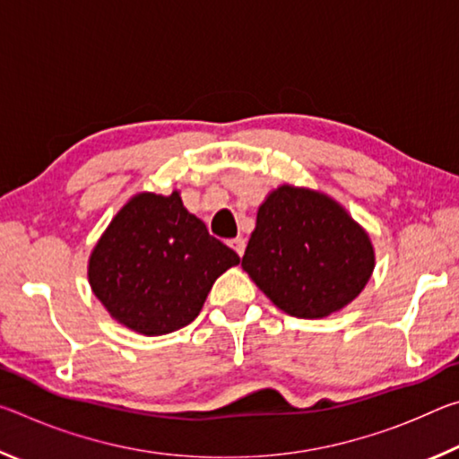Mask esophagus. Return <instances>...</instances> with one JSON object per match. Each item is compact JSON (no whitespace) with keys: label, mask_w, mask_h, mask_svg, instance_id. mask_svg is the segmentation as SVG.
<instances>
[{"label":"esophagus","mask_w":459,"mask_h":459,"mask_svg":"<svg viewBox=\"0 0 459 459\" xmlns=\"http://www.w3.org/2000/svg\"><path fill=\"white\" fill-rule=\"evenodd\" d=\"M229 245H230L232 248H235L238 257H243V253H245V238H243V237H237V238H232Z\"/></svg>","instance_id":"1"}]
</instances>
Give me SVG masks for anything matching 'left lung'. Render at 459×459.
Listing matches in <instances>:
<instances>
[{"label": "left lung", "mask_w": 459, "mask_h": 459, "mask_svg": "<svg viewBox=\"0 0 459 459\" xmlns=\"http://www.w3.org/2000/svg\"><path fill=\"white\" fill-rule=\"evenodd\" d=\"M240 265L279 309L314 320L338 312L364 290L375 251L338 202L281 186L259 206Z\"/></svg>", "instance_id": "obj_1"}]
</instances>
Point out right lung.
<instances>
[{
	"instance_id": "1",
	"label": "right lung",
	"mask_w": 459,
	"mask_h": 459,
	"mask_svg": "<svg viewBox=\"0 0 459 459\" xmlns=\"http://www.w3.org/2000/svg\"><path fill=\"white\" fill-rule=\"evenodd\" d=\"M238 255L186 211L178 192L137 194L108 224L89 261V283L115 320L145 336L194 322L212 283Z\"/></svg>"
}]
</instances>
